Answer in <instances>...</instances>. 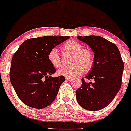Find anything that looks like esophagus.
<instances>
[{
    "label": "esophagus",
    "instance_id": "1",
    "mask_svg": "<svg viewBox=\"0 0 131 131\" xmlns=\"http://www.w3.org/2000/svg\"><path fill=\"white\" fill-rule=\"evenodd\" d=\"M66 80L67 81H70V80H72V77H66Z\"/></svg>",
    "mask_w": 131,
    "mask_h": 131
}]
</instances>
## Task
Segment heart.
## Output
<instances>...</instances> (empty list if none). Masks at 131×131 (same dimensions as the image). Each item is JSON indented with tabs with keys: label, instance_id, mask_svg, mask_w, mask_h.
<instances>
[{
	"label": "heart",
	"instance_id": "1",
	"mask_svg": "<svg viewBox=\"0 0 131 131\" xmlns=\"http://www.w3.org/2000/svg\"><path fill=\"white\" fill-rule=\"evenodd\" d=\"M63 52L73 53L72 60V66L62 67L58 71L60 75L72 77L82 74L83 71H89L93 67L95 56L92 50L84 48L81 42L75 40H70L65 42L61 48ZM49 62L55 68L61 66V57L56 48H52L48 54Z\"/></svg>",
	"mask_w": 131,
	"mask_h": 131
}]
</instances>
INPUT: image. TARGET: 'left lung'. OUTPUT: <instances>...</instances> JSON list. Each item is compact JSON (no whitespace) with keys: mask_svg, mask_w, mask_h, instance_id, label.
<instances>
[{"mask_svg":"<svg viewBox=\"0 0 131 131\" xmlns=\"http://www.w3.org/2000/svg\"><path fill=\"white\" fill-rule=\"evenodd\" d=\"M95 52L92 70L82 79V86L76 90L78 103L84 109L98 111L107 106L121 86L124 62L115 44L99 36H78ZM93 80V82H92Z\"/></svg>","mask_w":131,"mask_h":131,"instance_id":"8db88e82","label":"left lung"}]
</instances>
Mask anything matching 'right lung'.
<instances>
[{
    "label": "right lung",
    "mask_w": 131,
    "mask_h": 131,
    "mask_svg": "<svg viewBox=\"0 0 131 131\" xmlns=\"http://www.w3.org/2000/svg\"><path fill=\"white\" fill-rule=\"evenodd\" d=\"M69 36H42L26 39L15 52L10 79L18 97L31 108H46L55 100L65 81L61 75L51 77L55 68L48 60L49 51Z\"/></svg>",
    "instance_id": "1"
}]
</instances>
